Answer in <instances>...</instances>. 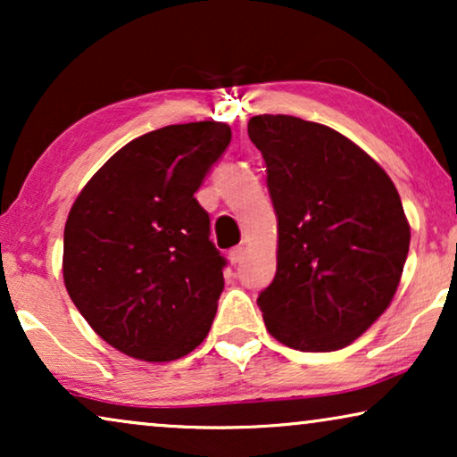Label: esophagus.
Segmentation results:
<instances>
[{"label":"esophagus","mask_w":457,"mask_h":457,"mask_svg":"<svg viewBox=\"0 0 457 457\" xmlns=\"http://www.w3.org/2000/svg\"><path fill=\"white\" fill-rule=\"evenodd\" d=\"M245 258V247H233L228 252V260H230V264H239V262Z\"/></svg>","instance_id":"1"}]
</instances>
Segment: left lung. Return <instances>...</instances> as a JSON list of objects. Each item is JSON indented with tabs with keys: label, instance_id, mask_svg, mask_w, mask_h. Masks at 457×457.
Masks as SVG:
<instances>
[{
	"label": "left lung",
	"instance_id": "8db88e82",
	"mask_svg": "<svg viewBox=\"0 0 457 457\" xmlns=\"http://www.w3.org/2000/svg\"><path fill=\"white\" fill-rule=\"evenodd\" d=\"M278 220L277 274L260 293L268 333L299 352L358 339L395 295L410 224L386 172L347 137L295 116L247 124Z\"/></svg>",
	"mask_w": 457,
	"mask_h": 457
}]
</instances>
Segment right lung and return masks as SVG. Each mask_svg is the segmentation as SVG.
I'll return each instance as SVG.
<instances>
[{"instance_id":"right-lung-1","label":"right lung","mask_w":457,"mask_h":457,"mask_svg":"<svg viewBox=\"0 0 457 457\" xmlns=\"http://www.w3.org/2000/svg\"><path fill=\"white\" fill-rule=\"evenodd\" d=\"M228 143L227 124L210 120L137 137L93 174L68 214V295L130 358L179 360L210 333L227 260L195 193Z\"/></svg>"}]
</instances>
